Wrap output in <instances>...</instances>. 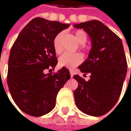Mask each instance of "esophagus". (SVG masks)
Masks as SVG:
<instances>
[{
	"mask_svg": "<svg viewBox=\"0 0 131 131\" xmlns=\"http://www.w3.org/2000/svg\"><path fill=\"white\" fill-rule=\"evenodd\" d=\"M70 74H71V77L73 78V76H74V72H73L72 71H70Z\"/></svg>",
	"mask_w": 131,
	"mask_h": 131,
	"instance_id": "obj_1",
	"label": "esophagus"
}]
</instances>
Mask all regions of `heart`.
Returning <instances> with one entry per match:
<instances>
[{"label":"heart","instance_id":"b5f03b06","mask_svg":"<svg viewBox=\"0 0 131 131\" xmlns=\"http://www.w3.org/2000/svg\"><path fill=\"white\" fill-rule=\"evenodd\" d=\"M63 36V32H59L53 39V49L57 53H60L62 52V46H61V39ZM75 39L77 41L81 43L84 44L87 40V36L82 30H78L74 33ZM83 60V57L80 53H64L61 55L59 58V64L61 67H64L67 68H73L78 65H79Z\"/></svg>","mask_w":131,"mask_h":131}]
</instances>
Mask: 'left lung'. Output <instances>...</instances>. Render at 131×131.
I'll return each mask as SVG.
<instances>
[{
    "instance_id": "1",
    "label": "left lung",
    "mask_w": 131,
    "mask_h": 131,
    "mask_svg": "<svg viewBox=\"0 0 131 131\" xmlns=\"http://www.w3.org/2000/svg\"><path fill=\"white\" fill-rule=\"evenodd\" d=\"M82 29L92 42L88 58L78 68L90 79L79 75L74 91L77 107L84 113L100 116L108 113L117 102L127 75V63L121 39L103 23L92 20L74 25Z\"/></svg>"
}]
</instances>
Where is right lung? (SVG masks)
Wrapping results in <instances>:
<instances>
[{
	"label": "right lung",
	"instance_id": "add662e5",
	"mask_svg": "<svg viewBox=\"0 0 131 131\" xmlns=\"http://www.w3.org/2000/svg\"><path fill=\"white\" fill-rule=\"evenodd\" d=\"M70 26L57 21L35 18L26 25L10 51L7 85L17 106L25 113L41 116L55 106L58 92L70 79L69 70L63 67L57 73V64L53 39Z\"/></svg>",
	"mask_w": 131,
	"mask_h": 131
}]
</instances>
